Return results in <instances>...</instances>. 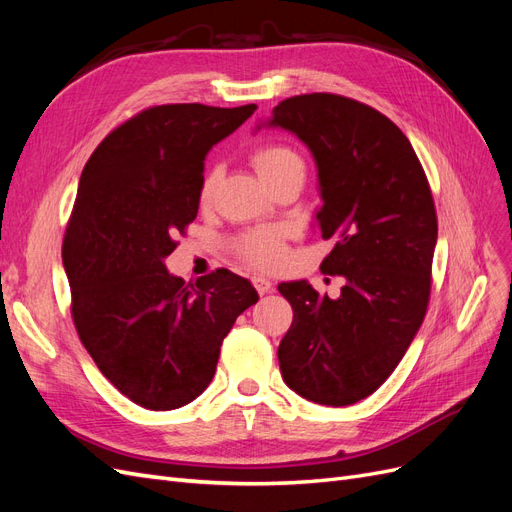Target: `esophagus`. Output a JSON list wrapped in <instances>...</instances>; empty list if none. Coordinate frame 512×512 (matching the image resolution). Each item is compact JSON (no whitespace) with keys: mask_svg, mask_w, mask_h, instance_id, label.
<instances>
[{"mask_svg":"<svg viewBox=\"0 0 512 512\" xmlns=\"http://www.w3.org/2000/svg\"><path fill=\"white\" fill-rule=\"evenodd\" d=\"M252 284H254V288L258 290V294H267V292L273 290L271 280H267V277H262V275H254V277H252Z\"/></svg>","mask_w":512,"mask_h":512,"instance_id":"obj_1","label":"esophagus"}]
</instances>
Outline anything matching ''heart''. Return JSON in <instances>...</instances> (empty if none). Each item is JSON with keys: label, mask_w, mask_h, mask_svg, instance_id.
Wrapping results in <instances>:
<instances>
[{"label": "heart", "mask_w": 512, "mask_h": 512, "mask_svg": "<svg viewBox=\"0 0 512 512\" xmlns=\"http://www.w3.org/2000/svg\"><path fill=\"white\" fill-rule=\"evenodd\" d=\"M252 164L260 179L269 188L277 181L288 177H305V160L297 149L286 143H262L252 151ZM215 183H218V168H209L207 175L200 183V200L207 203L213 196ZM235 252L258 269H273L284 258V235L280 230H254L243 235L235 243Z\"/></svg>", "instance_id": "obj_1"}]
</instances>
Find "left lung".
<instances>
[{
    "instance_id": "8db88e82",
    "label": "left lung",
    "mask_w": 512,
    "mask_h": 512,
    "mask_svg": "<svg viewBox=\"0 0 512 512\" xmlns=\"http://www.w3.org/2000/svg\"><path fill=\"white\" fill-rule=\"evenodd\" d=\"M267 126L297 134L318 166L320 271L344 275L329 299L301 282L277 286L292 324L277 359L294 393L322 406H350L374 393L421 329L438 239L425 170L395 123L363 102L303 94L273 108Z\"/></svg>"
}]
</instances>
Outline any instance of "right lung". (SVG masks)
Returning a JSON list of instances; mask_svg holds the SVG:
<instances>
[{
  "label": "right lung",
  "instance_id": "right-lung-1",
  "mask_svg": "<svg viewBox=\"0 0 512 512\" xmlns=\"http://www.w3.org/2000/svg\"><path fill=\"white\" fill-rule=\"evenodd\" d=\"M256 104H162L108 134L87 160L61 260L83 346L134 404L175 410L213 380L237 316L258 301L228 269L185 284L164 258L196 220L205 156Z\"/></svg>",
  "mask_w": 512,
  "mask_h": 512
}]
</instances>
